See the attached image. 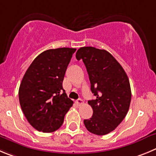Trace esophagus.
<instances>
[{"mask_svg": "<svg viewBox=\"0 0 156 156\" xmlns=\"http://www.w3.org/2000/svg\"><path fill=\"white\" fill-rule=\"evenodd\" d=\"M76 103H77V105H82L83 103H84V101H83L82 99H81V98H79V99L77 100Z\"/></svg>", "mask_w": 156, "mask_h": 156, "instance_id": "obj_1", "label": "esophagus"}]
</instances>
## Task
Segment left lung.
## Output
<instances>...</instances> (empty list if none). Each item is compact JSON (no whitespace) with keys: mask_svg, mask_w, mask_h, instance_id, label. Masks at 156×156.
Instances as JSON below:
<instances>
[{"mask_svg":"<svg viewBox=\"0 0 156 156\" xmlns=\"http://www.w3.org/2000/svg\"><path fill=\"white\" fill-rule=\"evenodd\" d=\"M82 60L89 77L95 99L89 100L93 115L85 119L88 131L98 135L112 132L127 115L132 92L130 83L122 65L105 50L83 47L76 53Z\"/></svg>","mask_w":156,"mask_h":156,"instance_id":"8db88e82","label":"left lung"}]
</instances>
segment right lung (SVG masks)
I'll list each match as a JSON object with an SVG mask.
<instances>
[{
  "instance_id": "right-lung-1",
  "label": "right lung",
  "mask_w": 156,
  "mask_h": 156,
  "mask_svg": "<svg viewBox=\"0 0 156 156\" xmlns=\"http://www.w3.org/2000/svg\"><path fill=\"white\" fill-rule=\"evenodd\" d=\"M75 51L69 48L44 51L33 61L23 77L19 101L27 120L39 132L58 130L73 105L62 82Z\"/></svg>"
}]
</instances>
